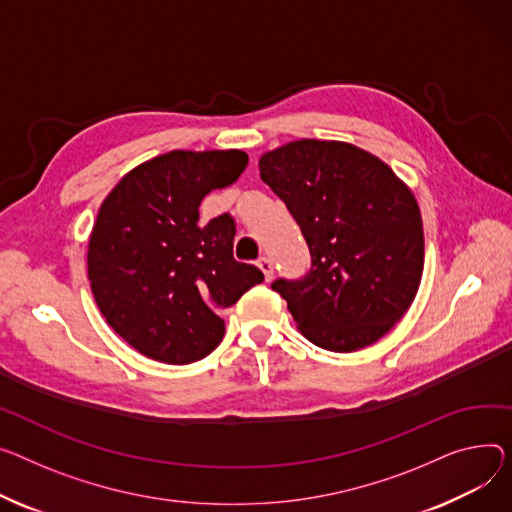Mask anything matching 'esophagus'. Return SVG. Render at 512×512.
Masks as SVG:
<instances>
[{
	"instance_id": "1",
	"label": "esophagus",
	"mask_w": 512,
	"mask_h": 512,
	"mask_svg": "<svg viewBox=\"0 0 512 512\" xmlns=\"http://www.w3.org/2000/svg\"><path fill=\"white\" fill-rule=\"evenodd\" d=\"M259 269L263 271V276H265L267 282L274 280V263H271L269 257H261L259 259Z\"/></svg>"
}]
</instances>
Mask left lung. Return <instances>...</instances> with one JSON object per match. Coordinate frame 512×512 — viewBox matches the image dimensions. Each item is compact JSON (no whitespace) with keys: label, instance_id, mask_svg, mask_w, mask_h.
Wrapping results in <instances>:
<instances>
[{"label":"left lung","instance_id":"1","mask_svg":"<svg viewBox=\"0 0 512 512\" xmlns=\"http://www.w3.org/2000/svg\"><path fill=\"white\" fill-rule=\"evenodd\" d=\"M311 251V274L274 288L300 333L329 352L372 346L407 313L424 271L416 195L350 142L294 140L259 158Z\"/></svg>","mask_w":512,"mask_h":512}]
</instances>
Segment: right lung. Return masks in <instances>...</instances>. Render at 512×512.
<instances>
[{
	"instance_id": "add662e5",
	"label": "right lung",
	"mask_w": 512,
	"mask_h": 512,
	"mask_svg": "<svg viewBox=\"0 0 512 512\" xmlns=\"http://www.w3.org/2000/svg\"><path fill=\"white\" fill-rule=\"evenodd\" d=\"M243 150H173L135 168L100 203L88 280L102 317L140 354L189 364L224 337L228 309L263 274L232 257L234 222L199 224L201 199L232 185Z\"/></svg>"
}]
</instances>
